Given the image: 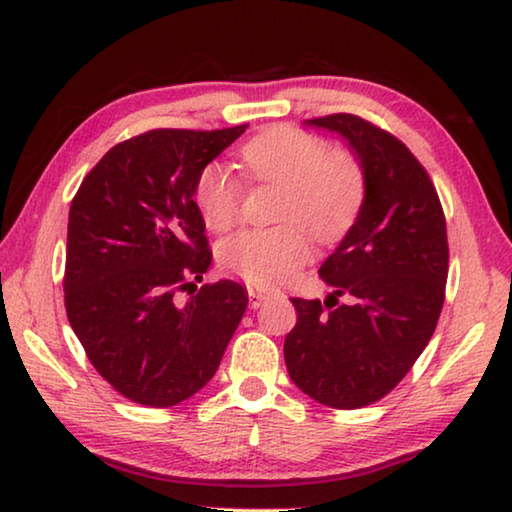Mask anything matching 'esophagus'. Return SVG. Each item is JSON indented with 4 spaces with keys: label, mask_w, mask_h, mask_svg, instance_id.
I'll return each mask as SVG.
<instances>
[{
    "label": "esophagus",
    "mask_w": 512,
    "mask_h": 512,
    "mask_svg": "<svg viewBox=\"0 0 512 512\" xmlns=\"http://www.w3.org/2000/svg\"><path fill=\"white\" fill-rule=\"evenodd\" d=\"M266 298H268V296H266V293H264L262 289L248 287V302H250V307H253V309H257L259 305H262V302H264Z\"/></svg>",
    "instance_id": "34e87169"
}]
</instances>
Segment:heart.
<instances>
[{"label":"heart","instance_id":"heart-1","mask_svg":"<svg viewBox=\"0 0 512 512\" xmlns=\"http://www.w3.org/2000/svg\"><path fill=\"white\" fill-rule=\"evenodd\" d=\"M241 160L259 185L280 187L273 228H248L225 239V271L255 287H277L311 257V237L336 246L357 225L368 196V173L350 149H329L325 137L296 126H273L241 149ZM244 187L221 167H207L196 185L205 225L225 232L239 221Z\"/></svg>","mask_w":512,"mask_h":512}]
</instances>
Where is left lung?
Instances as JSON below:
<instances>
[{
    "label": "left lung",
    "instance_id": "8db88e82",
    "mask_svg": "<svg viewBox=\"0 0 512 512\" xmlns=\"http://www.w3.org/2000/svg\"><path fill=\"white\" fill-rule=\"evenodd\" d=\"M309 124L350 142L366 167L368 196L318 271L332 296L291 298L298 320L284 361L311 400L361 409L400 384L438 325L449 268L445 212L427 169L393 133L350 112Z\"/></svg>",
    "mask_w": 512,
    "mask_h": 512
}]
</instances>
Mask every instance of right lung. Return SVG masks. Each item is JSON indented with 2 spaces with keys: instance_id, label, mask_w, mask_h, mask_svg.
Wrapping results in <instances>:
<instances>
[{
  "instance_id": "1",
  "label": "right lung",
  "mask_w": 512,
  "mask_h": 512,
  "mask_svg": "<svg viewBox=\"0 0 512 512\" xmlns=\"http://www.w3.org/2000/svg\"><path fill=\"white\" fill-rule=\"evenodd\" d=\"M248 124L155 128L112 146L69 207L65 309L99 375L169 409L201 391L248 307L241 284H203L212 250L198 178ZM188 291L189 301L179 293Z\"/></svg>"
}]
</instances>
